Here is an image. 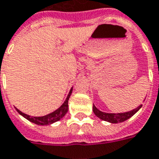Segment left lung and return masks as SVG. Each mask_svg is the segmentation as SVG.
I'll return each instance as SVG.
<instances>
[{
	"label": "left lung",
	"instance_id": "left-lung-1",
	"mask_svg": "<svg viewBox=\"0 0 159 159\" xmlns=\"http://www.w3.org/2000/svg\"><path fill=\"white\" fill-rule=\"evenodd\" d=\"M142 107V105L138 106L137 108L133 109L131 111L125 112V113H118V114H112V113H105V112L100 111L94 105L93 106V111L94 115L103 121L111 122V123H118V122H122L129 119L130 117L133 116L140 108Z\"/></svg>",
	"mask_w": 159,
	"mask_h": 159
}]
</instances>
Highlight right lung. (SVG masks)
Listing matches in <instances>:
<instances>
[{"label":"right lung","mask_w":159,"mask_h":159,"mask_svg":"<svg viewBox=\"0 0 159 159\" xmlns=\"http://www.w3.org/2000/svg\"><path fill=\"white\" fill-rule=\"evenodd\" d=\"M72 88L70 90V92L67 95L66 100L61 105V107H59L57 110H55V111H53L52 113L49 114V115H46L44 116H28L26 114L22 113V111H20L17 108H16V110L21 116H22L24 118H26L27 120H29L30 122H33V123H36L37 125H50L53 122L59 121L60 119H62L63 117L66 116V114L68 111V100H69V98L72 94Z\"/></svg>","instance_id":"1"}]
</instances>
